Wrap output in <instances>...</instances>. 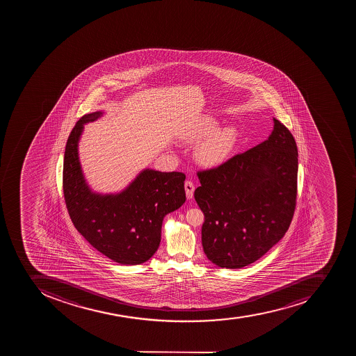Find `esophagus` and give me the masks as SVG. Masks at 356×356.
I'll list each match as a JSON object with an SVG mask.
<instances>
[{"instance_id":"esophagus-1","label":"esophagus","mask_w":356,"mask_h":356,"mask_svg":"<svg viewBox=\"0 0 356 356\" xmlns=\"http://www.w3.org/2000/svg\"><path fill=\"white\" fill-rule=\"evenodd\" d=\"M185 191L187 199H193V191H195V186H193V182L189 181V180L185 182Z\"/></svg>"}]
</instances>
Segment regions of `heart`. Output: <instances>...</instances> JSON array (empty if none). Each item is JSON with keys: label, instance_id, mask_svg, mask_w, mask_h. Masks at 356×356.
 <instances>
[{"label": "heart", "instance_id": "heart-1", "mask_svg": "<svg viewBox=\"0 0 356 356\" xmlns=\"http://www.w3.org/2000/svg\"><path fill=\"white\" fill-rule=\"evenodd\" d=\"M218 121L211 117L202 118L191 131L187 139L200 141L196 149V159L207 167L224 163L232 156L238 143V130L234 126L218 127Z\"/></svg>", "mask_w": 356, "mask_h": 356}]
</instances>
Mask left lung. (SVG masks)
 <instances>
[{
    "mask_svg": "<svg viewBox=\"0 0 356 356\" xmlns=\"http://www.w3.org/2000/svg\"><path fill=\"white\" fill-rule=\"evenodd\" d=\"M298 152L274 118L268 139L217 168L198 172L195 199L204 215V254L221 268L257 261L289 230L297 195Z\"/></svg>",
    "mask_w": 356,
    "mask_h": 356,
    "instance_id": "left-lung-1",
    "label": "left lung"
}]
</instances>
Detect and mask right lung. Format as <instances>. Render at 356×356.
<instances>
[{"label":"right lung","instance_id":"right-lung-1","mask_svg":"<svg viewBox=\"0 0 356 356\" xmlns=\"http://www.w3.org/2000/svg\"><path fill=\"white\" fill-rule=\"evenodd\" d=\"M104 111L84 115L67 138L63 163V193L71 220L84 238L111 261L139 265L157 252L165 215L186 202L185 175L141 170L120 193L93 191L79 159L84 124Z\"/></svg>","mask_w":356,"mask_h":356}]
</instances>
